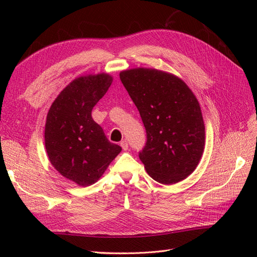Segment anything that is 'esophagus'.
<instances>
[{
    "label": "esophagus",
    "mask_w": 257,
    "mask_h": 257,
    "mask_svg": "<svg viewBox=\"0 0 257 257\" xmlns=\"http://www.w3.org/2000/svg\"><path fill=\"white\" fill-rule=\"evenodd\" d=\"M120 146H121V148L125 151V150H128V148H129V146H128V141L127 140H122L121 143H120Z\"/></svg>",
    "instance_id": "34e87169"
}]
</instances>
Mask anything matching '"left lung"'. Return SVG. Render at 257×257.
I'll list each match as a JSON object with an SVG mask.
<instances>
[{
  "label": "left lung",
  "instance_id": "left-lung-1",
  "mask_svg": "<svg viewBox=\"0 0 257 257\" xmlns=\"http://www.w3.org/2000/svg\"><path fill=\"white\" fill-rule=\"evenodd\" d=\"M119 76L145 124L147 143L139 158L147 172L162 184L182 181L198 167L204 150L198 99L181 78L162 70L139 67Z\"/></svg>",
  "mask_w": 257,
  "mask_h": 257
}]
</instances>
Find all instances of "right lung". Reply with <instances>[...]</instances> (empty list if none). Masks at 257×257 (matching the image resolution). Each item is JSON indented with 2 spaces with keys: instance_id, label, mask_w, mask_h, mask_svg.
<instances>
[{
  "instance_id": "1",
  "label": "right lung",
  "mask_w": 257,
  "mask_h": 257,
  "mask_svg": "<svg viewBox=\"0 0 257 257\" xmlns=\"http://www.w3.org/2000/svg\"><path fill=\"white\" fill-rule=\"evenodd\" d=\"M111 83L112 76L106 73L80 76L59 92L47 113L48 159L64 178L79 187L97 182L121 151L91 117L92 108Z\"/></svg>"
}]
</instances>
